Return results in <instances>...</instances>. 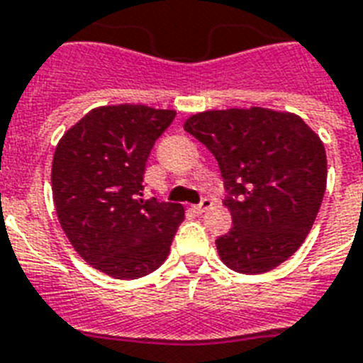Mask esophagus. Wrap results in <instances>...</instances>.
<instances>
[{"instance_id": "obj_1", "label": "esophagus", "mask_w": 363, "mask_h": 363, "mask_svg": "<svg viewBox=\"0 0 363 363\" xmlns=\"http://www.w3.org/2000/svg\"><path fill=\"white\" fill-rule=\"evenodd\" d=\"M212 205H214V201H212L211 197H203L199 205H194V211L201 214V212H205V211H208V208H212Z\"/></svg>"}]
</instances>
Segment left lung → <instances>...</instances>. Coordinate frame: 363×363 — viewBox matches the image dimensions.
Listing matches in <instances>:
<instances>
[{"mask_svg":"<svg viewBox=\"0 0 363 363\" xmlns=\"http://www.w3.org/2000/svg\"><path fill=\"white\" fill-rule=\"evenodd\" d=\"M184 130L218 160L231 231L216 238L220 257L240 274L279 267L311 231L326 190L323 141L298 115L264 108L203 111Z\"/></svg>","mask_w":363,"mask_h":363,"instance_id":"left-lung-1","label":"left lung"}]
</instances>
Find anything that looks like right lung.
<instances>
[{"instance_id":"1","label":"right lung","mask_w":363,"mask_h":363,"mask_svg":"<svg viewBox=\"0 0 363 363\" xmlns=\"http://www.w3.org/2000/svg\"><path fill=\"white\" fill-rule=\"evenodd\" d=\"M175 115L134 104L96 108L55 147L52 191L59 223L79 257L111 278L156 270L184 220L179 203L141 199L149 155Z\"/></svg>"}]
</instances>
